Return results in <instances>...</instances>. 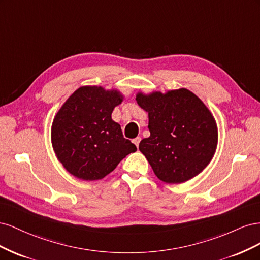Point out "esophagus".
Segmentation results:
<instances>
[{
	"label": "esophagus",
	"instance_id": "esophagus-1",
	"mask_svg": "<svg viewBox=\"0 0 260 260\" xmlns=\"http://www.w3.org/2000/svg\"><path fill=\"white\" fill-rule=\"evenodd\" d=\"M132 142L136 144V146H137V147H139V144H140V142H141V138H139V137H138V138H136V139H133V140H132Z\"/></svg>",
	"mask_w": 260,
	"mask_h": 260
}]
</instances>
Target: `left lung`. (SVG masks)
Segmentation results:
<instances>
[{"instance_id": "1", "label": "left lung", "mask_w": 260, "mask_h": 260, "mask_svg": "<svg viewBox=\"0 0 260 260\" xmlns=\"http://www.w3.org/2000/svg\"><path fill=\"white\" fill-rule=\"evenodd\" d=\"M151 136L140 142L154 174L166 183H183L207 167L215 155L218 129L206 105L184 88L167 93L140 92Z\"/></svg>"}]
</instances>
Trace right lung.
Segmentation results:
<instances>
[{"label": "right lung", "instance_id": "right-lung-1", "mask_svg": "<svg viewBox=\"0 0 260 260\" xmlns=\"http://www.w3.org/2000/svg\"><path fill=\"white\" fill-rule=\"evenodd\" d=\"M123 96L117 90L86 85L76 90L52 123V145L64 168L78 179H103L137 146L112 119Z\"/></svg>", "mask_w": 260, "mask_h": 260}]
</instances>
